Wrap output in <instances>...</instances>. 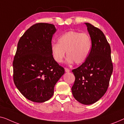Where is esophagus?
Here are the masks:
<instances>
[{
  "mask_svg": "<svg viewBox=\"0 0 124 124\" xmlns=\"http://www.w3.org/2000/svg\"><path fill=\"white\" fill-rule=\"evenodd\" d=\"M65 72H67V73H68V72H70V70H69V69H68V68H65Z\"/></svg>",
  "mask_w": 124,
  "mask_h": 124,
  "instance_id": "1",
  "label": "esophagus"
}]
</instances>
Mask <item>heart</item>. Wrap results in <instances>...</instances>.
<instances>
[{
    "mask_svg": "<svg viewBox=\"0 0 124 124\" xmlns=\"http://www.w3.org/2000/svg\"><path fill=\"white\" fill-rule=\"evenodd\" d=\"M92 47V40L87 33L70 31L63 34L57 39V44L52 45L51 50L54 60L62 63L67 52L68 62L84 63L87 60Z\"/></svg>",
    "mask_w": 124,
    "mask_h": 124,
    "instance_id": "obj_1",
    "label": "heart"
}]
</instances>
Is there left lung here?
Listing matches in <instances>:
<instances>
[{
    "label": "left lung",
    "mask_w": 124,
    "mask_h": 124,
    "mask_svg": "<svg viewBox=\"0 0 124 124\" xmlns=\"http://www.w3.org/2000/svg\"><path fill=\"white\" fill-rule=\"evenodd\" d=\"M92 40L87 60L72 72L75 82L73 95L81 104L90 105L99 101L107 90L113 72L111 47L102 31L90 23H84Z\"/></svg>",
    "instance_id": "8db88e82"
}]
</instances>
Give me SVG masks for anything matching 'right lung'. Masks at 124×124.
Here are the masks:
<instances>
[{
    "mask_svg": "<svg viewBox=\"0 0 124 124\" xmlns=\"http://www.w3.org/2000/svg\"><path fill=\"white\" fill-rule=\"evenodd\" d=\"M55 25L38 23L29 28L18 42L13 62V81L26 99L43 103L53 96L54 87L65 73L54 60L51 40Z\"/></svg>",
    "mask_w": 124,
    "mask_h": 124,
    "instance_id": "right-lung-1",
    "label": "right lung"
}]
</instances>
